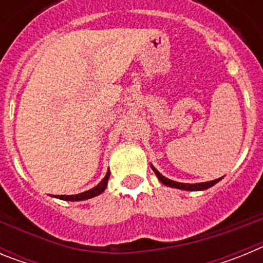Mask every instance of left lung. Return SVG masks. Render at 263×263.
Instances as JSON below:
<instances>
[{"mask_svg": "<svg viewBox=\"0 0 263 263\" xmlns=\"http://www.w3.org/2000/svg\"><path fill=\"white\" fill-rule=\"evenodd\" d=\"M153 170H154V173H155V175L158 176V179H159L160 182L163 183L164 185H168V187H174V188H179V190H185V191H203V190H206V188L212 187V185H215L216 183L221 180V178H220V179H215V180H211V182L195 183V184H188V183L174 182V180H171V179L164 178V176L162 175V174H160L159 171H158V170H155L154 167H153Z\"/></svg>", "mask_w": 263, "mask_h": 263, "instance_id": "left-lung-1", "label": "left lung"}]
</instances>
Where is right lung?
<instances>
[{
    "mask_svg": "<svg viewBox=\"0 0 263 263\" xmlns=\"http://www.w3.org/2000/svg\"><path fill=\"white\" fill-rule=\"evenodd\" d=\"M110 173H106L105 178L96 185L93 187L92 190H88V191L83 192V194H79V195H59L57 196L58 199H62V200H67V201H81V200H87V199H90V197H95L97 195H100L101 192H104V190L106 188V184H108V179Z\"/></svg>",
    "mask_w": 263,
    "mask_h": 263,
    "instance_id": "1",
    "label": "right lung"
}]
</instances>
